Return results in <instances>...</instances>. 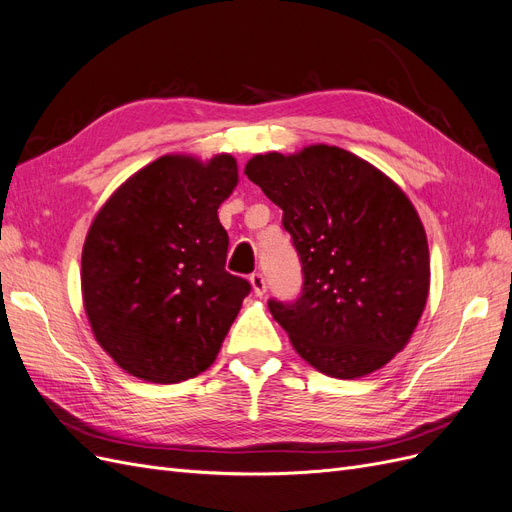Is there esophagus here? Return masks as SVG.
<instances>
[{
    "instance_id": "1",
    "label": "esophagus",
    "mask_w": 512,
    "mask_h": 512,
    "mask_svg": "<svg viewBox=\"0 0 512 512\" xmlns=\"http://www.w3.org/2000/svg\"><path fill=\"white\" fill-rule=\"evenodd\" d=\"M251 285H253V291H255V295H263L268 291V283H266V276L263 274H259V272H255V274H251Z\"/></svg>"
}]
</instances>
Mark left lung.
Returning <instances> with one entry per match:
<instances>
[{
  "label": "left lung",
  "instance_id": "obj_1",
  "mask_svg": "<svg viewBox=\"0 0 512 512\" xmlns=\"http://www.w3.org/2000/svg\"><path fill=\"white\" fill-rule=\"evenodd\" d=\"M244 174L283 210L302 293L268 308L312 368L370 374L400 353L430 293V249L415 206L389 176L338 146L255 155Z\"/></svg>",
  "mask_w": 512,
  "mask_h": 512
}]
</instances>
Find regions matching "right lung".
I'll return each instance as SVG.
<instances>
[{
	"label": "right lung",
	"mask_w": 512,
	"mask_h": 512,
	"mask_svg": "<svg viewBox=\"0 0 512 512\" xmlns=\"http://www.w3.org/2000/svg\"><path fill=\"white\" fill-rule=\"evenodd\" d=\"M232 155H163L110 195L82 246L93 336L127 374L180 383L217 359L251 283L225 270Z\"/></svg>",
	"instance_id": "1"
}]
</instances>
